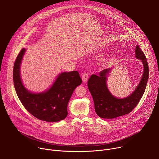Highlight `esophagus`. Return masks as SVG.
Here are the masks:
<instances>
[{"instance_id":"obj_1","label":"esophagus","mask_w":159,"mask_h":159,"mask_svg":"<svg viewBox=\"0 0 159 159\" xmlns=\"http://www.w3.org/2000/svg\"><path fill=\"white\" fill-rule=\"evenodd\" d=\"M88 77H89V75L87 73H84L82 75V79L83 80L84 82H86L88 80Z\"/></svg>"}]
</instances>
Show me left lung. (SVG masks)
<instances>
[{
    "label": "left lung",
    "instance_id": "obj_1",
    "mask_svg": "<svg viewBox=\"0 0 159 159\" xmlns=\"http://www.w3.org/2000/svg\"><path fill=\"white\" fill-rule=\"evenodd\" d=\"M135 57L141 60L143 66L142 79L134 91L124 98L113 96L107 86V79L111 68L103 70L99 75L90 77L87 86L91 94L96 114L104 119H113L129 113L139 104L145 90L149 75V69L146 57L137 44L135 48Z\"/></svg>",
    "mask_w": 159,
    "mask_h": 159
}]
</instances>
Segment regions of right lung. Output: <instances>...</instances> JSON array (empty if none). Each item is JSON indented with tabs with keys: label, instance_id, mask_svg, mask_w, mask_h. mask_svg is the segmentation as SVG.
<instances>
[{
	"label": "right lung",
	"instance_id": "right-lung-1",
	"mask_svg": "<svg viewBox=\"0 0 159 159\" xmlns=\"http://www.w3.org/2000/svg\"><path fill=\"white\" fill-rule=\"evenodd\" d=\"M26 51L25 48L20 50L13 69L14 85L19 100L30 113L40 120L57 122L64 120L74 90L82 84L79 72H61L50 88L41 93H33L25 87L20 77V65Z\"/></svg>",
	"mask_w": 159,
	"mask_h": 159
}]
</instances>
